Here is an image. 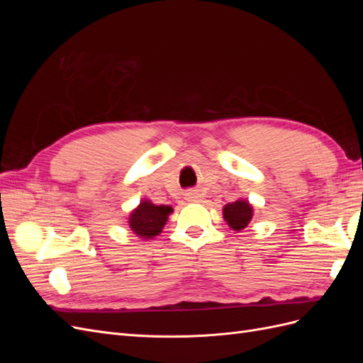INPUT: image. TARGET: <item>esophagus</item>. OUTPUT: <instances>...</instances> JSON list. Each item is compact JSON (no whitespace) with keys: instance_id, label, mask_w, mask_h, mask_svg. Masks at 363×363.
Here are the masks:
<instances>
[{"instance_id":"34e87169","label":"esophagus","mask_w":363,"mask_h":363,"mask_svg":"<svg viewBox=\"0 0 363 363\" xmlns=\"http://www.w3.org/2000/svg\"><path fill=\"white\" fill-rule=\"evenodd\" d=\"M186 200L191 201V203H195V201L200 200V195L195 194V192H189L188 195H186Z\"/></svg>"}]
</instances>
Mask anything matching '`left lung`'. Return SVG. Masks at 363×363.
<instances>
[{
  "label": "left lung",
  "instance_id": "left-lung-1",
  "mask_svg": "<svg viewBox=\"0 0 363 363\" xmlns=\"http://www.w3.org/2000/svg\"><path fill=\"white\" fill-rule=\"evenodd\" d=\"M255 215V208L250 204L248 200L239 199L233 203H228L223 207V216L228 227L239 232V230H244Z\"/></svg>",
  "mask_w": 363,
  "mask_h": 363
}]
</instances>
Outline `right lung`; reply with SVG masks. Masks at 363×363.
<instances>
[{
  "label": "right lung",
  "mask_w": 363,
  "mask_h": 363,
  "mask_svg": "<svg viewBox=\"0 0 363 363\" xmlns=\"http://www.w3.org/2000/svg\"><path fill=\"white\" fill-rule=\"evenodd\" d=\"M172 213L171 206L155 204L148 199L140 200L139 206L130 212L127 223L138 238L140 239H152L160 235L162 230L168 221V216Z\"/></svg>",
  "instance_id": "right-lung-1"
}]
</instances>
